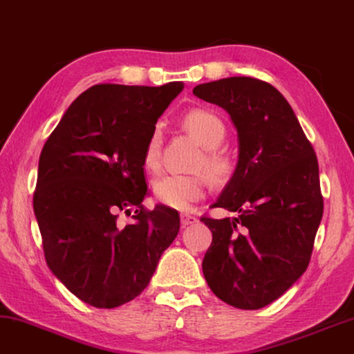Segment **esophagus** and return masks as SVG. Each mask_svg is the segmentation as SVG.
Returning a JSON list of instances; mask_svg holds the SVG:
<instances>
[{"mask_svg":"<svg viewBox=\"0 0 354 354\" xmlns=\"http://www.w3.org/2000/svg\"><path fill=\"white\" fill-rule=\"evenodd\" d=\"M197 218H195L194 214H189V213H183L181 214V224L183 227H186V225H191V224H195L197 223Z\"/></svg>","mask_w":354,"mask_h":354,"instance_id":"obj_1","label":"esophagus"}]
</instances>
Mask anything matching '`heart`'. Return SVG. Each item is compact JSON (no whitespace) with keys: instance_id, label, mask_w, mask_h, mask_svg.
Wrapping results in <instances>:
<instances>
[{"instance_id":"heart-1","label":"heart","mask_w":354,"mask_h":354,"mask_svg":"<svg viewBox=\"0 0 354 354\" xmlns=\"http://www.w3.org/2000/svg\"><path fill=\"white\" fill-rule=\"evenodd\" d=\"M183 124L195 140L202 145L205 156L200 165L205 167L208 175L214 181H223L229 176L232 163L227 156L216 147L221 146L225 138V125L218 115L207 109H192L184 115ZM163 135L160 127H154L145 147V165L156 170L160 165ZM205 194V181L200 176L165 175L154 183V197L157 202L168 208L187 209Z\"/></svg>"}]
</instances>
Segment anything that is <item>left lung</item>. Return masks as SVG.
I'll use <instances>...</instances> for the list:
<instances>
[{"mask_svg":"<svg viewBox=\"0 0 354 354\" xmlns=\"http://www.w3.org/2000/svg\"><path fill=\"white\" fill-rule=\"evenodd\" d=\"M195 97L227 111L239 160L213 207L234 218H202L213 234L202 268L221 300L257 310L307 270L323 218L315 151L291 104L268 82L235 76L198 84Z\"/></svg>","mask_w":354,"mask_h":354,"instance_id":"8db88e82","label":"left lung"}]
</instances>
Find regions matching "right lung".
I'll use <instances>...</instances> for the list:
<instances>
[{
    "instance_id": "obj_1",
    "label": "right lung",
    "mask_w": 354,
    "mask_h": 354,
    "mask_svg": "<svg viewBox=\"0 0 354 354\" xmlns=\"http://www.w3.org/2000/svg\"><path fill=\"white\" fill-rule=\"evenodd\" d=\"M183 82L160 87L98 84L63 114L39 156L33 209L46 262L92 307L114 308L143 292L179 232V214L152 211L145 147ZM132 223L122 226L120 212Z\"/></svg>"
}]
</instances>
